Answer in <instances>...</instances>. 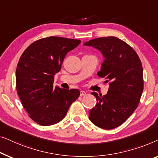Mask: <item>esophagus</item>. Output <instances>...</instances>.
<instances>
[{
    "instance_id": "esophagus-1",
    "label": "esophagus",
    "mask_w": 158,
    "mask_h": 158,
    "mask_svg": "<svg viewBox=\"0 0 158 158\" xmlns=\"http://www.w3.org/2000/svg\"><path fill=\"white\" fill-rule=\"evenodd\" d=\"M85 95H86V93L84 92V91H81V92H80V96L83 97L85 96Z\"/></svg>"
}]
</instances>
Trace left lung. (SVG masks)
Wrapping results in <instances>:
<instances>
[{
    "label": "left lung",
    "instance_id": "left-lung-1",
    "mask_svg": "<svg viewBox=\"0 0 158 158\" xmlns=\"http://www.w3.org/2000/svg\"><path fill=\"white\" fill-rule=\"evenodd\" d=\"M84 45L101 52L104 60L97 75L110 85L104 96L92 92L97 105L89 111V117L100 128H116L131 116L140 100L144 87L141 61L130 45L114 36L97 38Z\"/></svg>",
    "mask_w": 158,
    "mask_h": 158
}]
</instances>
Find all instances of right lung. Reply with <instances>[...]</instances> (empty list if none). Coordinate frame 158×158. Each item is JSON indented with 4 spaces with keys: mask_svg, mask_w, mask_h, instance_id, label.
Here are the masks:
<instances>
[{
    "mask_svg": "<svg viewBox=\"0 0 158 158\" xmlns=\"http://www.w3.org/2000/svg\"><path fill=\"white\" fill-rule=\"evenodd\" d=\"M80 43L77 39L44 38L31 44L20 58L15 72L17 93L28 116L42 126L63 119L79 97L78 89L54 86V81L66 54Z\"/></svg>",
    "mask_w": 158,
    "mask_h": 158,
    "instance_id": "right-lung-1",
    "label": "right lung"
}]
</instances>
